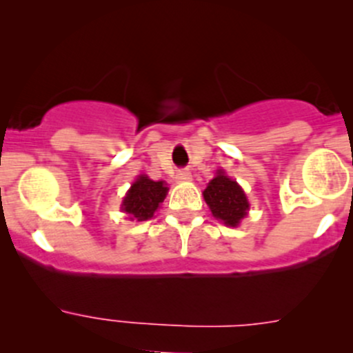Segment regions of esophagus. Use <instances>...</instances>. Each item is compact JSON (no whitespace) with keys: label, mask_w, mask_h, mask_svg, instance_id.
Returning <instances> with one entry per match:
<instances>
[{"label":"esophagus","mask_w":353,"mask_h":353,"mask_svg":"<svg viewBox=\"0 0 353 353\" xmlns=\"http://www.w3.org/2000/svg\"><path fill=\"white\" fill-rule=\"evenodd\" d=\"M177 181H190L191 179V172L188 169H181L179 172L176 174Z\"/></svg>","instance_id":"34e87169"}]
</instances>
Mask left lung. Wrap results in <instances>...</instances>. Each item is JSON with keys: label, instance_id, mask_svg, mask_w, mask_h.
Listing matches in <instances>:
<instances>
[{"label": "left lung", "instance_id": "obj_1", "mask_svg": "<svg viewBox=\"0 0 353 353\" xmlns=\"http://www.w3.org/2000/svg\"><path fill=\"white\" fill-rule=\"evenodd\" d=\"M206 205L212 210L213 216L222 220L225 225L236 227L244 219L249 210L248 198L239 184L227 177L222 170L210 181L203 191Z\"/></svg>", "mask_w": 353, "mask_h": 353}]
</instances>
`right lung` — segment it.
<instances>
[{
  "mask_svg": "<svg viewBox=\"0 0 353 353\" xmlns=\"http://www.w3.org/2000/svg\"><path fill=\"white\" fill-rule=\"evenodd\" d=\"M167 191L169 188L163 184V181H152L147 176H140L124 196L123 212H126L131 220L138 222L152 219L165 198Z\"/></svg>",
  "mask_w": 353,
  "mask_h": 353,
  "instance_id": "obj_1",
  "label": "right lung"
}]
</instances>
